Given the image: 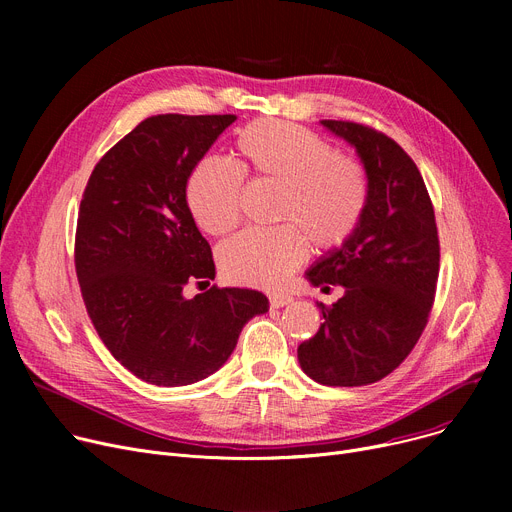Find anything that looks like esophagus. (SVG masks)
<instances>
[{
	"instance_id": "1",
	"label": "esophagus",
	"mask_w": 512,
	"mask_h": 512,
	"mask_svg": "<svg viewBox=\"0 0 512 512\" xmlns=\"http://www.w3.org/2000/svg\"><path fill=\"white\" fill-rule=\"evenodd\" d=\"M290 303H292V297H290V294H278V292L270 294V305H272L274 309H280V307L290 305Z\"/></svg>"
}]
</instances>
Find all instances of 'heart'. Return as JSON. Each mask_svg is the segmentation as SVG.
Returning <instances> with one entry per match:
<instances>
[{
	"label": "heart",
	"mask_w": 512,
	"mask_h": 512,
	"mask_svg": "<svg viewBox=\"0 0 512 512\" xmlns=\"http://www.w3.org/2000/svg\"><path fill=\"white\" fill-rule=\"evenodd\" d=\"M234 149L240 168L222 157H205L188 178L186 199L197 224L213 236L228 234L240 220L242 174L282 186L276 228H247L220 249L226 278L257 288H278L317 251L344 247L359 230L371 197L367 168L340 155L317 132L261 118L242 128Z\"/></svg>",
	"instance_id": "1"
}]
</instances>
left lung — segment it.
<instances>
[{"label":"left lung","instance_id":"1","mask_svg":"<svg viewBox=\"0 0 512 512\" xmlns=\"http://www.w3.org/2000/svg\"><path fill=\"white\" fill-rule=\"evenodd\" d=\"M351 143L371 182L365 218L344 247L307 272L313 286H344L324 324L299 346V363L324 386L380 382L405 361L436 299L440 238L434 205L409 153L388 134L346 120H321Z\"/></svg>","mask_w":512,"mask_h":512}]
</instances>
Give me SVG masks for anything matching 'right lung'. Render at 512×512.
Segmentation results:
<instances>
[{
  "label": "right lung",
  "instance_id": "right-lung-1",
  "mask_svg": "<svg viewBox=\"0 0 512 512\" xmlns=\"http://www.w3.org/2000/svg\"><path fill=\"white\" fill-rule=\"evenodd\" d=\"M236 120L159 114L95 166L78 209L74 265L93 326L130 373L155 386L195 384L232 355L265 294L209 284L215 265L186 203V182Z\"/></svg>",
  "mask_w": 512,
  "mask_h": 512
}]
</instances>
